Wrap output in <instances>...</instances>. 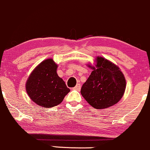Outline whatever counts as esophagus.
I'll return each instance as SVG.
<instances>
[{"instance_id":"1","label":"esophagus","mask_w":150,"mask_h":150,"mask_svg":"<svg viewBox=\"0 0 150 150\" xmlns=\"http://www.w3.org/2000/svg\"><path fill=\"white\" fill-rule=\"evenodd\" d=\"M73 89H74V90H78V91H79L80 89H81V84H77L76 85Z\"/></svg>"}]
</instances>
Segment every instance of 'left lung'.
<instances>
[{
    "label": "left lung",
    "instance_id": "obj_1",
    "mask_svg": "<svg viewBox=\"0 0 150 150\" xmlns=\"http://www.w3.org/2000/svg\"><path fill=\"white\" fill-rule=\"evenodd\" d=\"M96 67L83 84L81 94L93 107L106 109L116 104L125 93V79L119 68L103 57H97Z\"/></svg>",
    "mask_w": 150,
    "mask_h": 150
}]
</instances>
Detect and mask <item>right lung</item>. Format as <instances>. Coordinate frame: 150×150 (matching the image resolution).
Wrapping results in <instances>:
<instances>
[{
  "label": "right lung",
  "instance_id": "obj_1",
  "mask_svg": "<svg viewBox=\"0 0 150 150\" xmlns=\"http://www.w3.org/2000/svg\"><path fill=\"white\" fill-rule=\"evenodd\" d=\"M57 66L52 59L40 63L30 75L26 83L29 97L38 106L51 108L60 104L70 92L57 74Z\"/></svg>",
  "mask_w": 150,
  "mask_h": 150
}]
</instances>
